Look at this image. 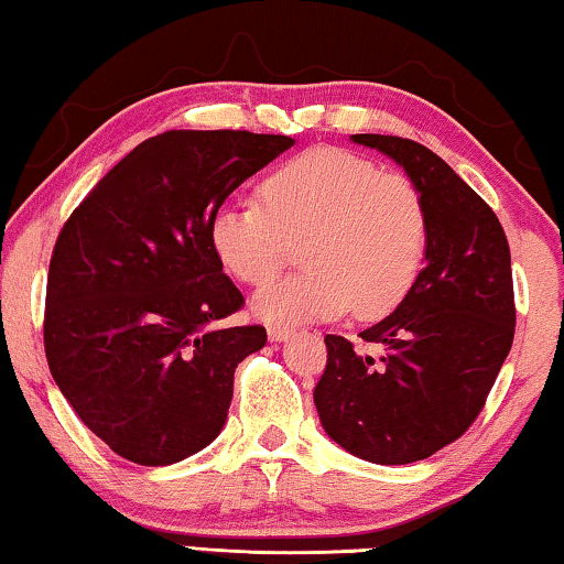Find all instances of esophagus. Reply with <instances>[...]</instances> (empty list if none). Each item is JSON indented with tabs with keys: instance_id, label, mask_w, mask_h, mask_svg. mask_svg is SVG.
Instances as JSON below:
<instances>
[{
	"instance_id": "34e87169",
	"label": "esophagus",
	"mask_w": 564,
	"mask_h": 564,
	"mask_svg": "<svg viewBox=\"0 0 564 564\" xmlns=\"http://www.w3.org/2000/svg\"><path fill=\"white\" fill-rule=\"evenodd\" d=\"M267 336H269V340L282 343V340H288L292 336V330L290 328H282V325H269Z\"/></svg>"
}]
</instances>
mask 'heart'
<instances>
[{
	"instance_id": "heart-1",
	"label": "heart",
	"mask_w": 564,
	"mask_h": 564,
	"mask_svg": "<svg viewBox=\"0 0 564 564\" xmlns=\"http://www.w3.org/2000/svg\"><path fill=\"white\" fill-rule=\"evenodd\" d=\"M210 247L231 276L262 284L302 241L305 272L251 300L259 321L295 325L394 310L420 280L430 216L410 177L381 173L361 154L313 147L262 183V200H231L210 216Z\"/></svg>"
}]
</instances>
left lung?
<instances>
[{
	"label": "left lung",
	"mask_w": 564,
	"mask_h": 564,
	"mask_svg": "<svg viewBox=\"0 0 564 564\" xmlns=\"http://www.w3.org/2000/svg\"><path fill=\"white\" fill-rule=\"evenodd\" d=\"M404 167L430 216L427 259L410 295L361 333L381 358L325 336L328 364L315 406L350 455L404 465L435 455L470 427L511 350V251L491 206L427 147L389 134H354Z\"/></svg>",
	"instance_id": "8db88e82"
}]
</instances>
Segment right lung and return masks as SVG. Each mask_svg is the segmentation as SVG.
I'll return each instance as SVG.
<instances>
[{"label": "right lung", "instance_id": "obj_1", "mask_svg": "<svg viewBox=\"0 0 564 564\" xmlns=\"http://www.w3.org/2000/svg\"><path fill=\"white\" fill-rule=\"evenodd\" d=\"M295 144L243 129H173L137 144L63 224L45 295V356L80 422L121 458L170 465L214 443L234 371L262 325L210 247V216Z\"/></svg>", "mask_w": 564, "mask_h": 564}]
</instances>
